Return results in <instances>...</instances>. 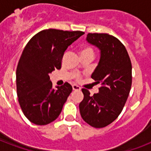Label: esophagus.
<instances>
[{
	"mask_svg": "<svg viewBox=\"0 0 151 151\" xmlns=\"http://www.w3.org/2000/svg\"><path fill=\"white\" fill-rule=\"evenodd\" d=\"M72 87H73V90H74V91H79V90H81V88L77 85H73Z\"/></svg>",
	"mask_w": 151,
	"mask_h": 151,
	"instance_id": "obj_1",
	"label": "esophagus"
}]
</instances>
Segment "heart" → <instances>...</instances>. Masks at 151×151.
<instances>
[{
    "mask_svg": "<svg viewBox=\"0 0 151 151\" xmlns=\"http://www.w3.org/2000/svg\"><path fill=\"white\" fill-rule=\"evenodd\" d=\"M94 50H93V48H91V47H85V48L82 49V51H81V55H91L92 56H94ZM76 78L78 79V78H79V76H76Z\"/></svg>",
    "mask_w": 151,
    "mask_h": 151,
    "instance_id": "heart-1",
    "label": "heart"
}]
</instances>
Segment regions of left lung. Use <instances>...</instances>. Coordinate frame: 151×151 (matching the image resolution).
I'll return each mask as SVG.
<instances>
[{"label":"left lung","instance_id":"left-lung-1","mask_svg":"<svg viewBox=\"0 0 151 151\" xmlns=\"http://www.w3.org/2000/svg\"><path fill=\"white\" fill-rule=\"evenodd\" d=\"M86 41L100 50L98 66L92 74L99 92L93 96L82 88L79 104L81 117L94 128L112 123L123 110L132 86V63L124 45L107 34H88Z\"/></svg>","mask_w":151,"mask_h":151}]
</instances>
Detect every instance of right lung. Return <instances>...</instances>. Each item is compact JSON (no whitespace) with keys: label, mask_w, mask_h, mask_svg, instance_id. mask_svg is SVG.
Returning <instances> with one entry per match:
<instances>
[{"label":"right lung","mask_w":151,"mask_h":151,"mask_svg":"<svg viewBox=\"0 0 151 151\" xmlns=\"http://www.w3.org/2000/svg\"><path fill=\"white\" fill-rule=\"evenodd\" d=\"M84 34L44 29L34 35L22 51L16 69L17 96L22 112L32 123L45 125L60 114L73 88L66 82L55 89L49 74L61 68L66 48Z\"/></svg>","instance_id":"right-lung-1"}]
</instances>
